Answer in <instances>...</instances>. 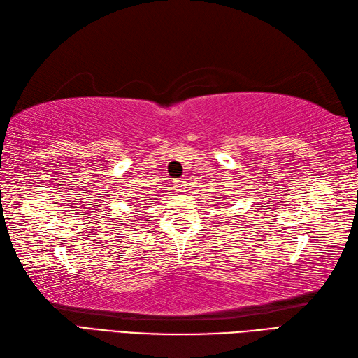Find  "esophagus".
<instances>
[{
	"mask_svg": "<svg viewBox=\"0 0 358 358\" xmlns=\"http://www.w3.org/2000/svg\"><path fill=\"white\" fill-rule=\"evenodd\" d=\"M187 187V180L185 179H174L173 180V188L176 189V192H184Z\"/></svg>",
	"mask_w": 358,
	"mask_h": 358,
	"instance_id": "esophagus-1",
	"label": "esophagus"
}]
</instances>
